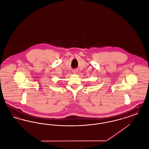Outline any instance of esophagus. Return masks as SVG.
I'll use <instances>...</instances> for the list:
<instances>
[{"mask_svg": "<svg viewBox=\"0 0 149 149\" xmlns=\"http://www.w3.org/2000/svg\"><path fill=\"white\" fill-rule=\"evenodd\" d=\"M72 72H73L74 74H77V73L78 72V70H77V69H74V70H72Z\"/></svg>", "mask_w": 149, "mask_h": 149, "instance_id": "34e87169", "label": "esophagus"}]
</instances>
